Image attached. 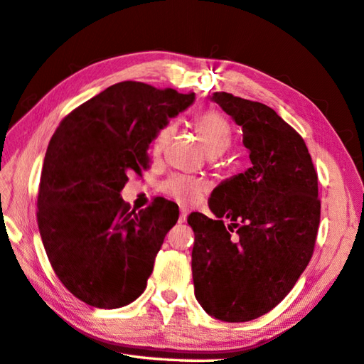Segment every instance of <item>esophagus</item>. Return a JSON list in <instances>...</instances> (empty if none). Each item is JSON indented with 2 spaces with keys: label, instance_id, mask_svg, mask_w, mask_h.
<instances>
[{
  "label": "esophagus",
  "instance_id": "obj_1",
  "mask_svg": "<svg viewBox=\"0 0 364 364\" xmlns=\"http://www.w3.org/2000/svg\"><path fill=\"white\" fill-rule=\"evenodd\" d=\"M186 221V213H184V211H181V215H180V218H178V223H184Z\"/></svg>",
  "mask_w": 364,
  "mask_h": 364
}]
</instances>
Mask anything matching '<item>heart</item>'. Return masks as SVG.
<instances>
[{"instance_id":"b5f03b06","label":"heart","mask_w":364,"mask_h":364,"mask_svg":"<svg viewBox=\"0 0 364 364\" xmlns=\"http://www.w3.org/2000/svg\"><path fill=\"white\" fill-rule=\"evenodd\" d=\"M194 129L199 136L203 149L210 157H216L226 153L232 141V129L228 119L215 109H207L197 114L194 119ZM175 134L173 124H165L156 132L153 138V153L161 154L167 148L171 136ZM162 191L175 200L183 203H193L199 200L203 194V184L200 181L189 180L184 176H171L162 184Z\"/></svg>"}]
</instances>
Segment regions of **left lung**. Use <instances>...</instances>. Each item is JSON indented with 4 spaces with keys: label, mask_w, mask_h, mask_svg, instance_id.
I'll list each match as a JSON object with an SVG mask.
<instances>
[{
    "label": "left lung",
    "mask_w": 364,
    "mask_h": 364,
    "mask_svg": "<svg viewBox=\"0 0 364 364\" xmlns=\"http://www.w3.org/2000/svg\"><path fill=\"white\" fill-rule=\"evenodd\" d=\"M211 100L242 127L251 167L213 189L216 220L188 218L194 293L208 315L240 323L270 312L307 267L320 224L318 175L306 141L272 108L228 92Z\"/></svg>",
    "instance_id": "left-lung-1"
}]
</instances>
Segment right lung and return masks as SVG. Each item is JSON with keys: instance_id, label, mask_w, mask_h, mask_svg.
<instances>
[{"instance_id": "1", "label": "right lung", "mask_w": 364, "mask_h": 364, "mask_svg": "<svg viewBox=\"0 0 364 364\" xmlns=\"http://www.w3.org/2000/svg\"><path fill=\"white\" fill-rule=\"evenodd\" d=\"M194 92L124 81L73 109L52 135L38 194V228L50 266L92 307L117 309L140 296L178 207L156 197L132 210L129 175L149 167L156 132L194 102Z\"/></svg>"}]
</instances>
